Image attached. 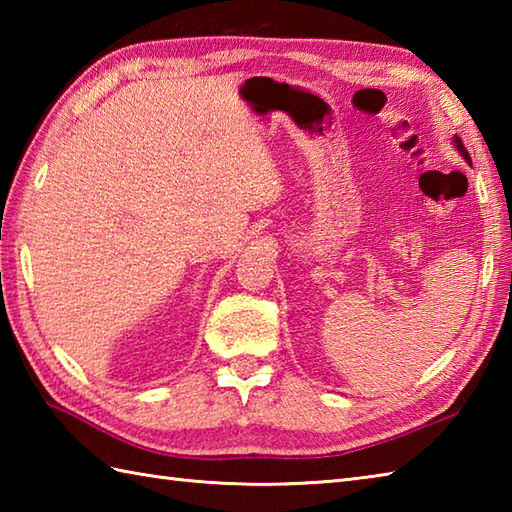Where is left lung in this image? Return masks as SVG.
Wrapping results in <instances>:
<instances>
[{
	"instance_id": "1",
	"label": "left lung",
	"mask_w": 512,
	"mask_h": 512,
	"mask_svg": "<svg viewBox=\"0 0 512 512\" xmlns=\"http://www.w3.org/2000/svg\"><path fill=\"white\" fill-rule=\"evenodd\" d=\"M455 145H458V149H460V154L466 158V162H471V156H469V151H466V147H464V143H462V140L458 138V136H455Z\"/></svg>"
}]
</instances>
